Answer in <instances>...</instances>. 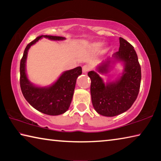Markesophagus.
Here are the masks:
<instances>
[{"label":"esophagus","instance_id":"1","mask_svg":"<svg viewBox=\"0 0 161 161\" xmlns=\"http://www.w3.org/2000/svg\"><path fill=\"white\" fill-rule=\"evenodd\" d=\"M90 70V67H89V66H88V65H84V66L82 67V72L83 73H87L89 72V71Z\"/></svg>","mask_w":161,"mask_h":161}]
</instances>
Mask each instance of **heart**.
<instances>
[{"label": "heart", "instance_id": "b5f03b06", "mask_svg": "<svg viewBox=\"0 0 161 161\" xmlns=\"http://www.w3.org/2000/svg\"><path fill=\"white\" fill-rule=\"evenodd\" d=\"M102 46V44L101 42H97V43H95L94 45V47L96 49V50H99L100 49V47Z\"/></svg>", "mask_w": 161, "mask_h": 161}]
</instances>
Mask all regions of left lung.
Masks as SVG:
<instances>
[{
	"mask_svg": "<svg viewBox=\"0 0 161 161\" xmlns=\"http://www.w3.org/2000/svg\"><path fill=\"white\" fill-rule=\"evenodd\" d=\"M120 47L113 58L124 64V70L119 80L107 84L94 71L88 72L91 79L92 102L98 114L104 116H115L131 107L139 92L141 70L138 56L133 46L124 38L119 37ZM110 59L102 62L99 72L107 73Z\"/></svg>",
	"mask_w": 161,
	"mask_h": 161,
	"instance_id": "left-lung-1",
	"label": "left lung"
}]
</instances>
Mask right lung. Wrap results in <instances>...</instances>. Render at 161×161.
Returning <instances> with one entry per match:
<instances>
[{
    "label": "right lung",
    "instance_id": "right-lung-1",
    "mask_svg": "<svg viewBox=\"0 0 161 161\" xmlns=\"http://www.w3.org/2000/svg\"><path fill=\"white\" fill-rule=\"evenodd\" d=\"M53 40H62L65 38L53 35H41L35 38L26 46L20 65V84L22 93L30 104L35 109L45 114L57 116L64 114L69 108L72 102L78 76L81 75V67L66 71L62 73L53 85L46 87L35 86L28 80L25 72L27 54L29 48L40 38Z\"/></svg>",
    "mask_w": 161,
    "mask_h": 161
}]
</instances>
